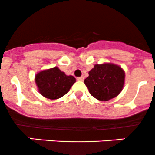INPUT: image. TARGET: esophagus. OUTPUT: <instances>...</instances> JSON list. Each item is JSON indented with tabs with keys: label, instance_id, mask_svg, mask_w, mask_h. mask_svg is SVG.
Masks as SVG:
<instances>
[{
	"label": "esophagus",
	"instance_id": "34e87169",
	"mask_svg": "<svg viewBox=\"0 0 155 155\" xmlns=\"http://www.w3.org/2000/svg\"><path fill=\"white\" fill-rule=\"evenodd\" d=\"M84 77H79V78H77L78 81H84Z\"/></svg>",
	"mask_w": 155,
	"mask_h": 155
}]
</instances>
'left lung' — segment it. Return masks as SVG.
Returning a JSON list of instances; mask_svg holds the SVG:
<instances>
[{"mask_svg":"<svg viewBox=\"0 0 155 155\" xmlns=\"http://www.w3.org/2000/svg\"><path fill=\"white\" fill-rule=\"evenodd\" d=\"M124 80V71L119 65L97 64L89 71L84 84L93 97L100 101H108L122 91Z\"/></svg>","mask_w":155,"mask_h":155,"instance_id":"obj_1","label":"left lung"}]
</instances>
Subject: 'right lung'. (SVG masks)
<instances>
[{"instance_id":"1","label":"right lung","mask_w":155,"mask_h":155,"mask_svg":"<svg viewBox=\"0 0 155 155\" xmlns=\"http://www.w3.org/2000/svg\"><path fill=\"white\" fill-rule=\"evenodd\" d=\"M76 79L66 75L58 67L44 70L35 75V83L38 91L44 97L57 99L69 91Z\"/></svg>"}]
</instances>
